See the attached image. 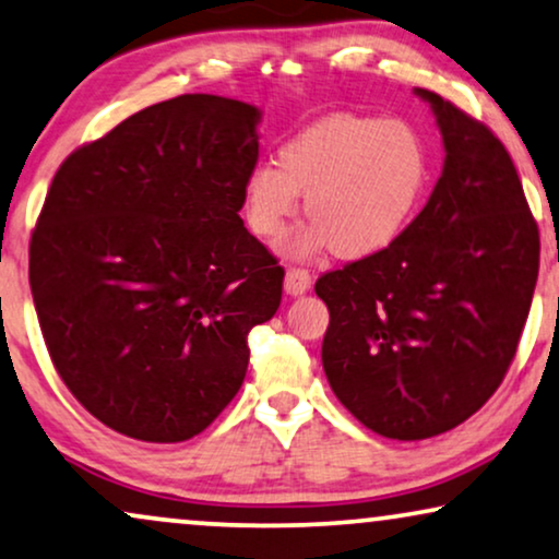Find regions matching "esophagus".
Masks as SVG:
<instances>
[{
  "label": "esophagus",
  "mask_w": 559,
  "mask_h": 559,
  "mask_svg": "<svg viewBox=\"0 0 559 559\" xmlns=\"http://www.w3.org/2000/svg\"><path fill=\"white\" fill-rule=\"evenodd\" d=\"M284 288L288 296H299L311 288V273L307 267H288L286 278H284Z\"/></svg>",
  "instance_id": "esophagus-1"
}]
</instances>
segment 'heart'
I'll use <instances>...</instances> for the list:
<instances>
[{"label":"heart","mask_w":559,"mask_h":559,"mask_svg":"<svg viewBox=\"0 0 559 559\" xmlns=\"http://www.w3.org/2000/svg\"><path fill=\"white\" fill-rule=\"evenodd\" d=\"M429 178L427 145L401 119L330 115L288 138L273 163L245 178V222L260 240H278L299 210L311 225L294 252L330 248L368 258L404 233Z\"/></svg>","instance_id":"heart-1"}]
</instances>
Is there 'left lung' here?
Wrapping results in <instances>:
<instances>
[{"mask_svg":"<svg viewBox=\"0 0 559 559\" xmlns=\"http://www.w3.org/2000/svg\"><path fill=\"white\" fill-rule=\"evenodd\" d=\"M440 122L444 170L389 248L319 275L322 362L342 406L389 440L473 416L509 373L539 273V227L493 130L416 88Z\"/></svg>","mask_w":559,"mask_h":559,"instance_id":"obj_1","label":"left lung"}]
</instances>
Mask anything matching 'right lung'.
<instances>
[{"instance_id": "add662e5", "label": "right lung", "mask_w": 559, "mask_h": 559, "mask_svg": "<svg viewBox=\"0 0 559 559\" xmlns=\"http://www.w3.org/2000/svg\"><path fill=\"white\" fill-rule=\"evenodd\" d=\"M260 111L153 104L76 147L29 237V292L73 399L109 429L183 442L217 419L275 314L284 267L240 219Z\"/></svg>"}]
</instances>
